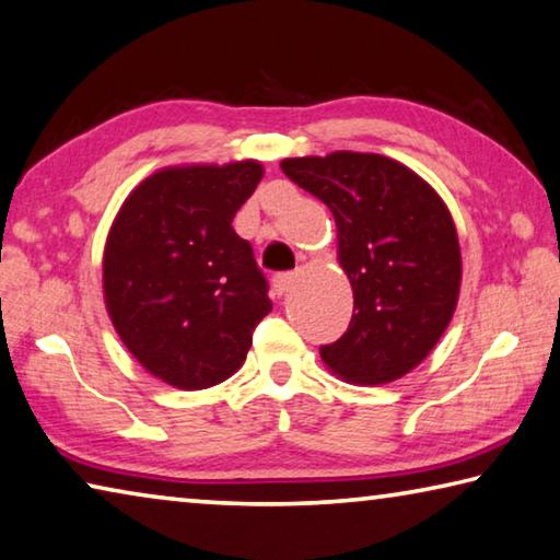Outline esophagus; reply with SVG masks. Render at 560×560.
<instances>
[{
    "label": "esophagus",
    "mask_w": 560,
    "mask_h": 560,
    "mask_svg": "<svg viewBox=\"0 0 560 560\" xmlns=\"http://www.w3.org/2000/svg\"><path fill=\"white\" fill-rule=\"evenodd\" d=\"M292 280H295V275H292V272H278V275H272V288H275V292H278V295H282V292H288L290 285H292Z\"/></svg>",
    "instance_id": "esophagus-1"
}]
</instances>
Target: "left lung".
Masks as SVG:
<instances>
[{
  "mask_svg": "<svg viewBox=\"0 0 560 560\" xmlns=\"http://www.w3.org/2000/svg\"><path fill=\"white\" fill-rule=\"evenodd\" d=\"M280 166L332 210L354 290L347 332L319 347L325 364L354 384L399 380L432 352L459 298V237L444 200L377 153L337 151Z\"/></svg>",
  "mask_w": 560,
  "mask_h": 560,
  "instance_id": "obj_1",
  "label": "left lung"
}]
</instances>
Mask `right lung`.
Here are the masks:
<instances>
[{
  "mask_svg": "<svg viewBox=\"0 0 560 560\" xmlns=\"http://www.w3.org/2000/svg\"><path fill=\"white\" fill-rule=\"evenodd\" d=\"M260 178L255 161L159 171L108 233V315L136 360L173 387L231 377L272 310L253 247L233 231Z\"/></svg>",
  "mask_w": 560,
  "mask_h": 560,
  "instance_id": "right-lung-1",
  "label": "right lung"
}]
</instances>
